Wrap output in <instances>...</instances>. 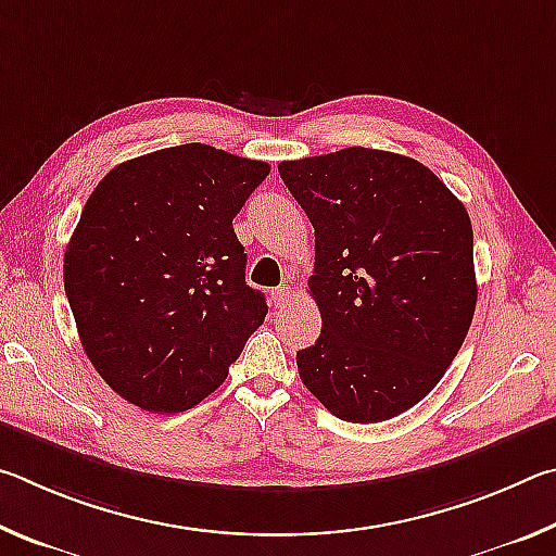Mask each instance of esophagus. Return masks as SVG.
Returning <instances> with one entry per match:
<instances>
[{
  "mask_svg": "<svg viewBox=\"0 0 556 556\" xmlns=\"http://www.w3.org/2000/svg\"><path fill=\"white\" fill-rule=\"evenodd\" d=\"M289 296H291V287L285 281V285H279L275 291H271V301H275V308H285Z\"/></svg>",
  "mask_w": 556,
  "mask_h": 556,
  "instance_id": "esophagus-1",
  "label": "esophagus"
}]
</instances>
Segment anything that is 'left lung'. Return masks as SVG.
Wrapping results in <instances>:
<instances>
[{
    "label": "left lung",
    "instance_id": "8db88e82",
    "mask_svg": "<svg viewBox=\"0 0 556 556\" xmlns=\"http://www.w3.org/2000/svg\"><path fill=\"white\" fill-rule=\"evenodd\" d=\"M279 176L316 235L321 336L296 353L301 382L343 421L397 417L437 388L473 321L464 203L425 164L380 149L281 162Z\"/></svg>",
    "mask_w": 556,
    "mask_h": 556
}]
</instances>
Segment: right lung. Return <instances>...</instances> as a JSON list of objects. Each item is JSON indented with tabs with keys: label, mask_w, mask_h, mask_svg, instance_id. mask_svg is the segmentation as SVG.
I'll return each mask as SVG.
<instances>
[{
	"label": "right lung",
	"mask_w": 556,
	"mask_h": 556,
	"mask_svg": "<svg viewBox=\"0 0 556 556\" xmlns=\"http://www.w3.org/2000/svg\"><path fill=\"white\" fill-rule=\"evenodd\" d=\"M269 164L193 142L129 159L90 193L65 248L80 343L119 397L191 409L267 316L232 230Z\"/></svg>",
	"instance_id": "right-lung-1"
}]
</instances>
